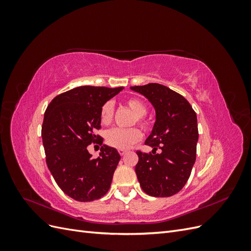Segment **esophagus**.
Listing matches in <instances>:
<instances>
[{
    "label": "esophagus",
    "instance_id": "obj_1",
    "mask_svg": "<svg viewBox=\"0 0 251 251\" xmlns=\"http://www.w3.org/2000/svg\"><path fill=\"white\" fill-rule=\"evenodd\" d=\"M118 151H119V154H120L121 156H124L125 154H126V151H126V150H119Z\"/></svg>",
    "mask_w": 251,
    "mask_h": 251
}]
</instances>
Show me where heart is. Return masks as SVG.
<instances>
[{"label": "heart", "mask_w": 251, "mask_h": 251, "mask_svg": "<svg viewBox=\"0 0 251 251\" xmlns=\"http://www.w3.org/2000/svg\"><path fill=\"white\" fill-rule=\"evenodd\" d=\"M126 105L130 108L136 115V120L139 125L146 126L147 124L144 121V117L148 112L147 105L137 98H130L126 100ZM114 117V102L109 100L102 104L100 109V121L102 125H110ZM142 134L140 130L136 127L133 128H111L105 134V141L110 147L119 150L128 149L132 144L141 139Z\"/></svg>", "instance_id": "heart-1"}]
</instances>
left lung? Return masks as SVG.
I'll return each mask as SVG.
<instances>
[{
  "label": "left lung",
  "mask_w": 251,
  "mask_h": 251,
  "mask_svg": "<svg viewBox=\"0 0 251 251\" xmlns=\"http://www.w3.org/2000/svg\"><path fill=\"white\" fill-rule=\"evenodd\" d=\"M153 105L156 120L146 144L147 154L138 151L135 172L143 192L153 197H171L180 192L191 176L196 161L198 123L185 98L159 83L131 87ZM157 148L162 150L156 154Z\"/></svg>",
  "instance_id": "1"
}]
</instances>
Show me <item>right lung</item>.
Here are the masks:
<instances>
[{
	"label": "right lung",
	"mask_w": 251,
	"mask_h": 251,
	"mask_svg": "<svg viewBox=\"0 0 251 251\" xmlns=\"http://www.w3.org/2000/svg\"><path fill=\"white\" fill-rule=\"evenodd\" d=\"M124 87L82 86L57 95L45 112L42 138L46 162L62 191L79 202L101 198L108 193L120 155L103 144L93 159L87 147L102 144L100 109Z\"/></svg>",
	"instance_id": "obj_1"
}]
</instances>
